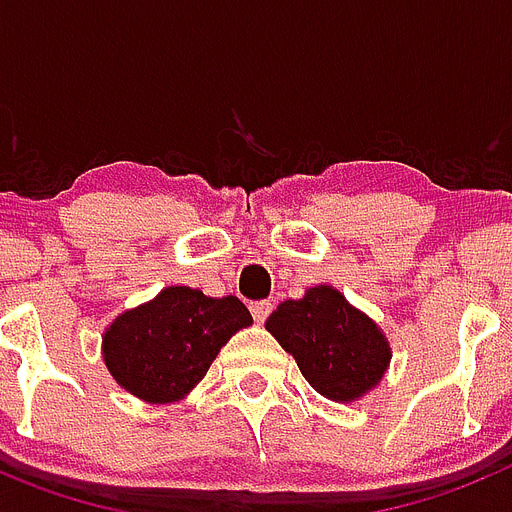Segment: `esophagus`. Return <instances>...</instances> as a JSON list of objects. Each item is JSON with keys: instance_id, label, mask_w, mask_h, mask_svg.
I'll return each instance as SVG.
<instances>
[{"instance_id": "1", "label": "esophagus", "mask_w": 512, "mask_h": 512, "mask_svg": "<svg viewBox=\"0 0 512 512\" xmlns=\"http://www.w3.org/2000/svg\"><path fill=\"white\" fill-rule=\"evenodd\" d=\"M250 311H252V317H255V322H265V319H268V314L270 311H273V304H270V301H255V304L250 306Z\"/></svg>"}]
</instances>
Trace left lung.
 <instances>
[{"label":"left lung","mask_w":512,"mask_h":512,"mask_svg":"<svg viewBox=\"0 0 512 512\" xmlns=\"http://www.w3.org/2000/svg\"><path fill=\"white\" fill-rule=\"evenodd\" d=\"M265 330L293 355L301 376L332 402H358L381 384L391 345L368 314L335 286L306 288L301 299L278 304Z\"/></svg>","instance_id":"left-lung-1"}]
</instances>
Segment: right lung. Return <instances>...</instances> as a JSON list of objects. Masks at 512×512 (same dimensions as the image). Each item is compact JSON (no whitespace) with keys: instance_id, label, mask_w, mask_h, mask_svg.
Listing matches in <instances>:
<instances>
[{"instance_id":"obj_1","label":"right lung","mask_w":512,"mask_h":512,"mask_svg":"<svg viewBox=\"0 0 512 512\" xmlns=\"http://www.w3.org/2000/svg\"><path fill=\"white\" fill-rule=\"evenodd\" d=\"M250 324L252 314L237 296L211 299L198 288L167 286L108 324L102 361L128 394L172 404L201 384L231 335Z\"/></svg>"}]
</instances>
